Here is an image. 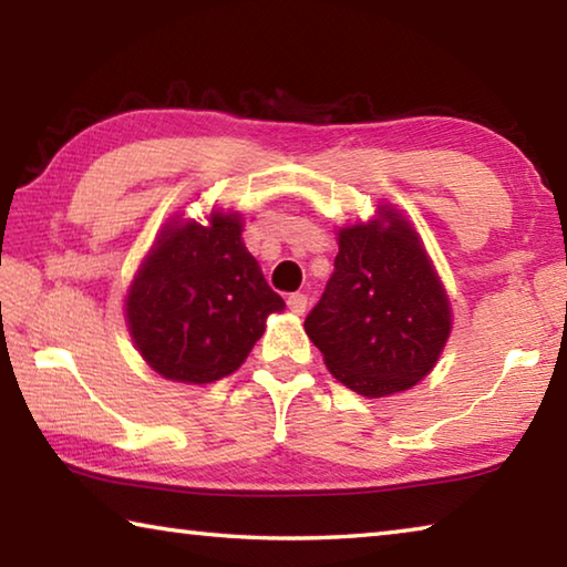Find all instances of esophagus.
Returning <instances> with one entry per match:
<instances>
[{"label": "esophagus", "mask_w": 567, "mask_h": 567, "mask_svg": "<svg viewBox=\"0 0 567 567\" xmlns=\"http://www.w3.org/2000/svg\"><path fill=\"white\" fill-rule=\"evenodd\" d=\"M287 307H290V312H295V315H305L307 297L300 295V292H295V295L287 297Z\"/></svg>", "instance_id": "esophagus-1"}]
</instances>
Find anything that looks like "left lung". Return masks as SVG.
I'll list each match as a JSON object with an SVG mask.
<instances>
[{
  "mask_svg": "<svg viewBox=\"0 0 567 567\" xmlns=\"http://www.w3.org/2000/svg\"><path fill=\"white\" fill-rule=\"evenodd\" d=\"M344 227L334 272L305 318L334 378L364 398L415 385L450 334V302L405 219Z\"/></svg>",
  "mask_w": 567,
  "mask_h": 567,
  "instance_id": "8db88e82",
  "label": "left lung"
}]
</instances>
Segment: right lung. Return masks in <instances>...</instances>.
<instances>
[{
	"label": "right lung",
	"mask_w": 567,
	"mask_h": 567,
	"mask_svg": "<svg viewBox=\"0 0 567 567\" xmlns=\"http://www.w3.org/2000/svg\"><path fill=\"white\" fill-rule=\"evenodd\" d=\"M285 300L265 282L237 215L162 229L127 295L142 358L162 378L203 385L235 372Z\"/></svg>",
	"instance_id": "1"
}]
</instances>
